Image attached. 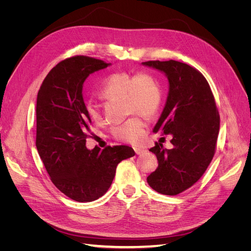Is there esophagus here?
<instances>
[{"instance_id":"34e87169","label":"esophagus","mask_w":251,"mask_h":251,"mask_svg":"<svg viewBox=\"0 0 251 251\" xmlns=\"http://www.w3.org/2000/svg\"><path fill=\"white\" fill-rule=\"evenodd\" d=\"M134 151H135V153L137 154V155H141V154L146 153V151H147V150L144 149V148H142V147H135Z\"/></svg>"}]
</instances>
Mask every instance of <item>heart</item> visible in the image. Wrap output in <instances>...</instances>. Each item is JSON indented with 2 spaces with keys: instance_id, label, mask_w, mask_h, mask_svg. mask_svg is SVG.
I'll list each match as a JSON object with an SVG mask.
<instances>
[{
  "instance_id": "b5f03b06",
  "label": "heart",
  "mask_w": 251,
  "mask_h": 251,
  "mask_svg": "<svg viewBox=\"0 0 251 251\" xmlns=\"http://www.w3.org/2000/svg\"><path fill=\"white\" fill-rule=\"evenodd\" d=\"M103 97L113 100H125L126 113H139L147 117L154 116L162 103V89L158 79L147 72L136 75L120 72L105 78L100 87ZM87 112L93 120H97L100 113L92 101L87 103ZM147 123L140 116H133L124 124L114 126L111 134L115 139L125 142L138 141L146 133Z\"/></svg>"
}]
</instances>
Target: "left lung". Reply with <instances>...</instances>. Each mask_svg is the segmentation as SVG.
I'll use <instances>...</instances> for the list:
<instances>
[{
  "mask_svg": "<svg viewBox=\"0 0 251 251\" xmlns=\"http://www.w3.org/2000/svg\"><path fill=\"white\" fill-rule=\"evenodd\" d=\"M169 79V94L155 133L172 135L173 149L162 143L150 149L158 168L147 178L156 192L175 196L193 186L208 168L215 155L220 116L215 97L202 73L177 60H149Z\"/></svg>",
  "mask_w": 251,
  "mask_h": 251,
  "instance_id": "8db88e82",
  "label": "left lung"
}]
</instances>
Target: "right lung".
Segmentation results:
<instances>
[{"label":"right lung","mask_w":251,"mask_h":251,"mask_svg":"<svg viewBox=\"0 0 251 251\" xmlns=\"http://www.w3.org/2000/svg\"><path fill=\"white\" fill-rule=\"evenodd\" d=\"M110 64L77 55L58 63L37 93L36 149L60 192L77 202H91L107 193L120 161L135 155L127 146L86 148L91 118L82 98L90 74Z\"/></svg>","instance_id":"1"}]
</instances>
